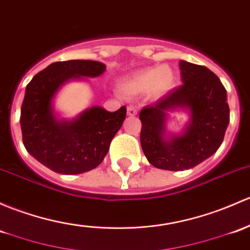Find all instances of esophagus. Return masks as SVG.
Here are the masks:
<instances>
[{"mask_svg": "<svg viewBox=\"0 0 250 250\" xmlns=\"http://www.w3.org/2000/svg\"><path fill=\"white\" fill-rule=\"evenodd\" d=\"M127 114L129 115V116H135V115L138 114V107H136L135 105H128Z\"/></svg>", "mask_w": 250, "mask_h": 250, "instance_id": "1", "label": "esophagus"}]
</instances>
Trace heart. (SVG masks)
<instances>
[{
    "label": "heart",
    "mask_w": 250,
    "mask_h": 250,
    "mask_svg": "<svg viewBox=\"0 0 250 250\" xmlns=\"http://www.w3.org/2000/svg\"><path fill=\"white\" fill-rule=\"evenodd\" d=\"M175 74L167 65L151 67L135 73L123 81L122 91L128 96H139L151 92L153 96H162L172 87Z\"/></svg>",
    "instance_id": "obj_1"
}]
</instances>
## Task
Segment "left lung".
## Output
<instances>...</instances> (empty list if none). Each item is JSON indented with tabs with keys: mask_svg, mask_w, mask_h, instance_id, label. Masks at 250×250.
<instances>
[{
	"mask_svg": "<svg viewBox=\"0 0 250 250\" xmlns=\"http://www.w3.org/2000/svg\"><path fill=\"white\" fill-rule=\"evenodd\" d=\"M182 85L140 111V143L153 167L182 171L196 167L219 148L230 121L227 90L219 78L205 65L180 62ZM186 106L191 110L186 133L167 142L164 138L166 111Z\"/></svg>",
	"mask_w": 250,
	"mask_h": 250,
	"instance_id": "8db88e82",
	"label": "left lung"
}]
</instances>
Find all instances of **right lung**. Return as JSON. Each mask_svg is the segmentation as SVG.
<instances>
[{
  "label": "right lung",
  "mask_w": 250,
  "mask_h": 250,
  "mask_svg": "<svg viewBox=\"0 0 250 250\" xmlns=\"http://www.w3.org/2000/svg\"><path fill=\"white\" fill-rule=\"evenodd\" d=\"M105 64L88 60L54 62L26 86L20 125L25 148L50 170L64 175L87 172L103 162L110 144L127 114L125 106L109 112L103 107L86 110L73 122H59L51 99L64 81L98 77Z\"/></svg>",
  "instance_id": "add662e5"
}]
</instances>
